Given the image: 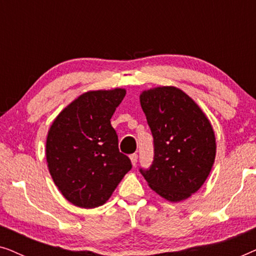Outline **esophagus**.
I'll return each instance as SVG.
<instances>
[{
    "instance_id": "obj_1",
    "label": "esophagus",
    "mask_w": 256,
    "mask_h": 256,
    "mask_svg": "<svg viewBox=\"0 0 256 256\" xmlns=\"http://www.w3.org/2000/svg\"><path fill=\"white\" fill-rule=\"evenodd\" d=\"M129 157H130L132 166H136V163H138V155H136V154H132V155Z\"/></svg>"
}]
</instances>
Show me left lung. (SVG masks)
<instances>
[{"mask_svg": "<svg viewBox=\"0 0 256 256\" xmlns=\"http://www.w3.org/2000/svg\"><path fill=\"white\" fill-rule=\"evenodd\" d=\"M140 102L154 138L152 164L140 171L162 198L185 200L202 188L214 163L211 122L186 93L174 86L143 90Z\"/></svg>", "mask_w": 256, "mask_h": 256, "instance_id": "left-lung-1", "label": "left lung"}]
</instances>
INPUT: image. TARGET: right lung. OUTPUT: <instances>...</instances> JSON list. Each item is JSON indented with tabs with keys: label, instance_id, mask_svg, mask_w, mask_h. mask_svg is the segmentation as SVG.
Listing matches in <instances>:
<instances>
[{
	"label": "right lung",
	"instance_id": "1",
	"mask_svg": "<svg viewBox=\"0 0 256 256\" xmlns=\"http://www.w3.org/2000/svg\"><path fill=\"white\" fill-rule=\"evenodd\" d=\"M126 90H90L62 110L48 129L46 162L58 190L73 205L94 208L110 198L132 169L110 124Z\"/></svg>",
	"mask_w": 256,
	"mask_h": 256
}]
</instances>
